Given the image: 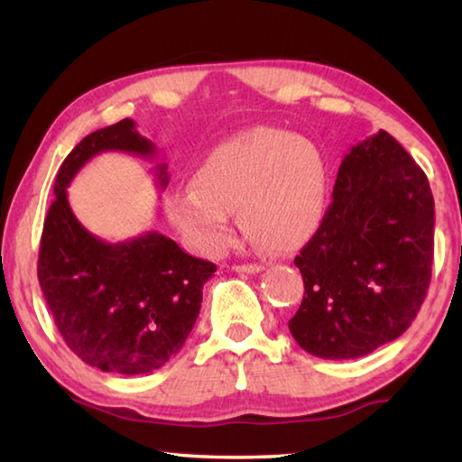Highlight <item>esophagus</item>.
<instances>
[{"label":"esophagus","mask_w":462,"mask_h":462,"mask_svg":"<svg viewBox=\"0 0 462 462\" xmlns=\"http://www.w3.org/2000/svg\"><path fill=\"white\" fill-rule=\"evenodd\" d=\"M264 267L263 264H236L234 271L236 273H248V275H254V273H261Z\"/></svg>","instance_id":"1"}]
</instances>
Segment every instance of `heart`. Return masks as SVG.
I'll return each mask as SVG.
<instances>
[{"instance_id":"obj_1","label":"heart","mask_w":462,"mask_h":462,"mask_svg":"<svg viewBox=\"0 0 462 462\" xmlns=\"http://www.w3.org/2000/svg\"><path fill=\"white\" fill-rule=\"evenodd\" d=\"M328 171L319 148L291 132L256 126L216 144L195 165L191 185L165 198V214L187 246L217 254L242 228L273 253L308 242L322 222Z\"/></svg>"}]
</instances>
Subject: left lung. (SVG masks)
I'll return each instance as SVG.
<instances>
[{
    "instance_id": "obj_1",
    "label": "left lung",
    "mask_w": 462,
    "mask_h": 462,
    "mask_svg": "<svg viewBox=\"0 0 462 462\" xmlns=\"http://www.w3.org/2000/svg\"><path fill=\"white\" fill-rule=\"evenodd\" d=\"M332 198L295 256L306 293L289 330L306 353L346 361L400 338L424 303L434 198L424 171L385 130L350 148Z\"/></svg>"
}]
</instances>
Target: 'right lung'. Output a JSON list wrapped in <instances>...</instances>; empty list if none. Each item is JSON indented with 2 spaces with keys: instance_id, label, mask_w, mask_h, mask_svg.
Wrapping results in <instances>:
<instances>
[{
  "instance_id": "add662e5",
  "label": "right lung",
  "mask_w": 462,
  "mask_h": 462,
  "mask_svg": "<svg viewBox=\"0 0 462 462\" xmlns=\"http://www.w3.org/2000/svg\"><path fill=\"white\" fill-rule=\"evenodd\" d=\"M107 151L156 156V146L130 118L85 136L69 152L44 220L38 281L62 340L83 363L106 373L143 374L181 350L216 264L183 253L154 230L106 242L83 228L67 187L85 162ZM156 179L167 187L165 162L156 165Z\"/></svg>"
}]
</instances>
